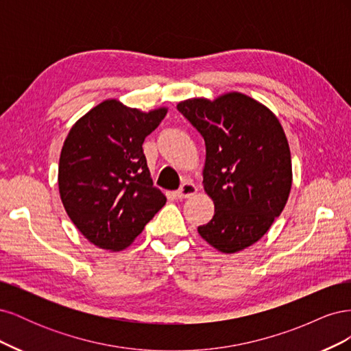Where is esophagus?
Instances as JSON below:
<instances>
[{
  "label": "esophagus",
  "mask_w": 351,
  "mask_h": 351,
  "mask_svg": "<svg viewBox=\"0 0 351 351\" xmlns=\"http://www.w3.org/2000/svg\"><path fill=\"white\" fill-rule=\"evenodd\" d=\"M196 193H197V187L192 182H186L177 190L176 195L178 199H187V197L195 196Z\"/></svg>",
  "instance_id": "1"
}]
</instances>
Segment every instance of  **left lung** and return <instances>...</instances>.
Here are the masks:
<instances>
[{
    "label": "left lung",
    "mask_w": 351,
    "mask_h": 351,
    "mask_svg": "<svg viewBox=\"0 0 351 351\" xmlns=\"http://www.w3.org/2000/svg\"><path fill=\"white\" fill-rule=\"evenodd\" d=\"M177 110L206 146L204 189L214 217L197 227L200 237L222 253H236L265 236L290 195L291 155L275 114L247 95L192 98Z\"/></svg>",
    "instance_id": "left-lung-1"
}]
</instances>
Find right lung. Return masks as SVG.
<instances>
[{
	"mask_svg": "<svg viewBox=\"0 0 351 351\" xmlns=\"http://www.w3.org/2000/svg\"><path fill=\"white\" fill-rule=\"evenodd\" d=\"M167 111L143 112L107 99L69 132L60 155V196L73 224L95 246L112 252L130 246L165 205L142 145Z\"/></svg>",
	"mask_w": 351,
	"mask_h": 351,
	"instance_id": "1",
	"label": "right lung"
}]
</instances>
